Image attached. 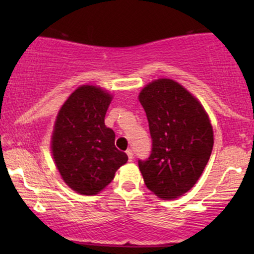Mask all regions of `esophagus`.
I'll use <instances>...</instances> for the list:
<instances>
[{
  "label": "esophagus",
  "mask_w": 254,
  "mask_h": 254,
  "mask_svg": "<svg viewBox=\"0 0 254 254\" xmlns=\"http://www.w3.org/2000/svg\"><path fill=\"white\" fill-rule=\"evenodd\" d=\"M127 157H129V161H132V160H133V151L131 149H127Z\"/></svg>",
  "instance_id": "1"
}]
</instances>
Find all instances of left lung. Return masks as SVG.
<instances>
[{"label": "left lung", "mask_w": 254, "mask_h": 254, "mask_svg": "<svg viewBox=\"0 0 254 254\" xmlns=\"http://www.w3.org/2000/svg\"><path fill=\"white\" fill-rule=\"evenodd\" d=\"M138 99L151 137V153L138 160L139 171L151 192L173 199L197 183L210 159V121L199 101L170 78L147 84Z\"/></svg>", "instance_id": "left-lung-1"}]
</instances>
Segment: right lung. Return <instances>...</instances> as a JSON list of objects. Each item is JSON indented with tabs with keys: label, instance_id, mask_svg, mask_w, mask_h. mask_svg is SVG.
Here are the masks:
<instances>
[{
	"label": "right lung",
	"instance_id": "add662e5",
	"mask_svg": "<svg viewBox=\"0 0 254 254\" xmlns=\"http://www.w3.org/2000/svg\"><path fill=\"white\" fill-rule=\"evenodd\" d=\"M111 99L99 87H78L58 112L52 154L63 180L77 193L97 194L127 161L116 148L115 131L105 125Z\"/></svg>",
	"mask_w": 254,
	"mask_h": 254
}]
</instances>
